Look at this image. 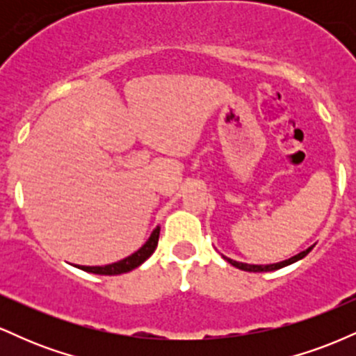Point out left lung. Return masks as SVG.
Listing matches in <instances>:
<instances>
[{"label":"left lung","instance_id":"1","mask_svg":"<svg viewBox=\"0 0 356 356\" xmlns=\"http://www.w3.org/2000/svg\"><path fill=\"white\" fill-rule=\"evenodd\" d=\"M312 249H313V246L306 249V251H301L300 254L289 257V259L281 261V263H275V264H248V263H239V261L229 259V257H226V256H222V257L227 261V263H231L232 266L238 268V269H243V271H249V273H268V271H276V269H281V268H284V266H289V264H293V263H296V261L303 259V257H305L306 254H308V252L312 251Z\"/></svg>","mask_w":356,"mask_h":356}]
</instances>
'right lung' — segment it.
Returning a JSON list of instances; mask_svg holds the SVG:
<instances>
[{"label":"right lung","mask_w":356,"mask_h":356,"mask_svg":"<svg viewBox=\"0 0 356 356\" xmlns=\"http://www.w3.org/2000/svg\"><path fill=\"white\" fill-rule=\"evenodd\" d=\"M159 234H161V227H155L150 234V238L147 239V243L142 246L138 251L134 252V254L124 257V259L117 261V263L105 264V266H76L79 269H83L87 273H93V275H102V276H115V275H124V273L132 271L140 266L145 259H149L152 256L159 243Z\"/></svg>","instance_id":"add662e5"}]
</instances>
